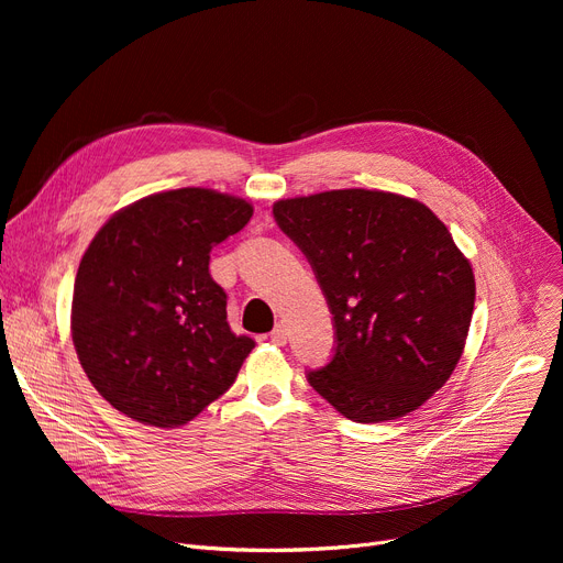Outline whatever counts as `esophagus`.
<instances>
[{
	"instance_id": "34e87169",
	"label": "esophagus",
	"mask_w": 563,
	"mask_h": 563,
	"mask_svg": "<svg viewBox=\"0 0 563 563\" xmlns=\"http://www.w3.org/2000/svg\"><path fill=\"white\" fill-rule=\"evenodd\" d=\"M272 340H274L276 344H285V342H287V323H285V321H278V323H276L274 331H272Z\"/></svg>"
}]
</instances>
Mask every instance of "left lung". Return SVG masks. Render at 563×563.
Wrapping results in <instances>:
<instances>
[{
    "label": "left lung",
    "instance_id": "left-lung-1",
    "mask_svg": "<svg viewBox=\"0 0 563 563\" xmlns=\"http://www.w3.org/2000/svg\"><path fill=\"white\" fill-rule=\"evenodd\" d=\"M308 257L335 327V353L308 383L344 418L408 416L445 386L475 310V274L427 205L335 189L274 205Z\"/></svg>",
    "mask_w": 563,
    "mask_h": 563
}]
</instances>
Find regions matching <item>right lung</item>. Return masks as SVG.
I'll return each instance as SVG.
<instances>
[{
	"instance_id": "right-lung-1",
	"label": "right lung",
	"mask_w": 563,
	"mask_h": 563,
	"mask_svg": "<svg viewBox=\"0 0 563 563\" xmlns=\"http://www.w3.org/2000/svg\"><path fill=\"white\" fill-rule=\"evenodd\" d=\"M253 217L244 198L185 187L115 212L88 244L73 291V344L123 416L173 429L236 378L255 346L228 327L210 251Z\"/></svg>"
}]
</instances>
